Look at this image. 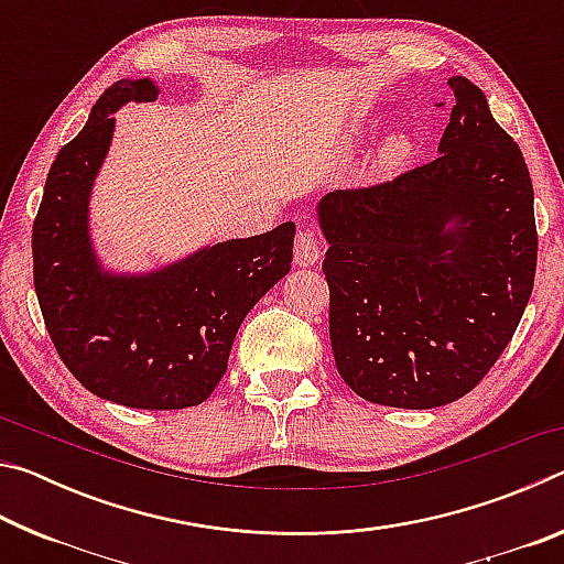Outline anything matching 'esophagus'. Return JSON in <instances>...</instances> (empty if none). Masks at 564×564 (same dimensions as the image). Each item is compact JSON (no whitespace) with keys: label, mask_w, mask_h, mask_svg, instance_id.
Instances as JSON below:
<instances>
[{"label":"esophagus","mask_w":564,"mask_h":564,"mask_svg":"<svg viewBox=\"0 0 564 564\" xmlns=\"http://www.w3.org/2000/svg\"><path fill=\"white\" fill-rule=\"evenodd\" d=\"M293 253H295V263L299 265H313L321 259V243L313 231H299L293 243Z\"/></svg>","instance_id":"1"}]
</instances>
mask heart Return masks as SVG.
Listing matches in <instances>:
<instances>
[{
    "label": "heart",
    "mask_w": 564,
    "mask_h": 564,
    "mask_svg": "<svg viewBox=\"0 0 564 564\" xmlns=\"http://www.w3.org/2000/svg\"><path fill=\"white\" fill-rule=\"evenodd\" d=\"M408 154H410V141L405 137H395L388 141V147H386L388 164H398V161H403Z\"/></svg>",
    "instance_id": "b5f03b06"
}]
</instances>
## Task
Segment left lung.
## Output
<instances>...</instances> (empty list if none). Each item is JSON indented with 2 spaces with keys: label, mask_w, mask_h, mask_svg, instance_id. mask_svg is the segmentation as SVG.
Segmentation results:
<instances>
[{
  "label": "left lung",
  "mask_w": 564,
  "mask_h": 564,
  "mask_svg": "<svg viewBox=\"0 0 564 564\" xmlns=\"http://www.w3.org/2000/svg\"><path fill=\"white\" fill-rule=\"evenodd\" d=\"M441 156L323 196L333 358L378 405L437 408L508 348L538 265L532 181L485 94L453 76Z\"/></svg>",
  "instance_id": "1"
}]
</instances>
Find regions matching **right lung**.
<instances>
[{"mask_svg": "<svg viewBox=\"0 0 564 564\" xmlns=\"http://www.w3.org/2000/svg\"><path fill=\"white\" fill-rule=\"evenodd\" d=\"M156 94L149 79L117 82L59 149L32 228L34 291L56 352L89 393L178 410L204 403L224 378L246 313L291 271L295 226L206 246L147 275L104 271L89 241V194L111 113Z\"/></svg>", "mask_w": 564, "mask_h": 564, "instance_id": "add662e5", "label": "right lung"}]
</instances>
